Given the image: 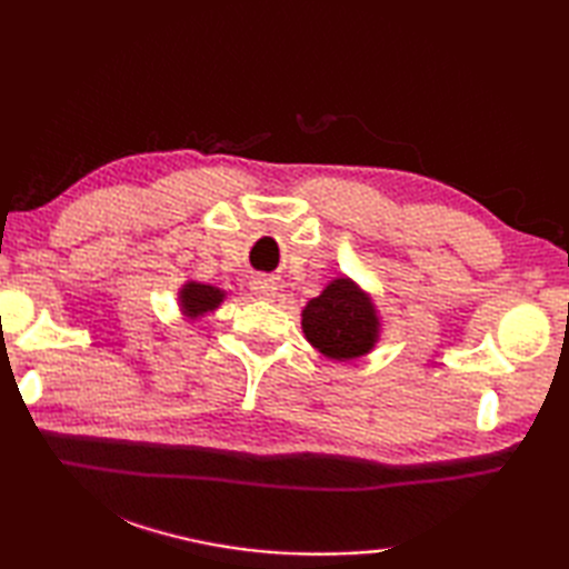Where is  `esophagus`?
<instances>
[{"mask_svg": "<svg viewBox=\"0 0 569 569\" xmlns=\"http://www.w3.org/2000/svg\"><path fill=\"white\" fill-rule=\"evenodd\" d=\"M249 286H251L253 296H257V298H263V300L273 298V296H276V291H278V286H276L273 278H266V276H257Z\"/></svg>", "mask_w": 569, "mask_h": 569, "instance_id": "34e87169", "label": "esophagus"}]
</instances>
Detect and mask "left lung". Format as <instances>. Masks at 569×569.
<instances>
[{
    "label": "left lung",
    "instance_id": "left-lung-1",
    "mask_svg": "<svg viewBox=\"0 0 569 569\" xmlns=\"http://www.w3.org/2000/svg\"><path fill=\"white\" fill-rule=\"evenodd\" d=\"M303 332L325 357L347 361L367 355L377 342L379 318L369 296L342 276L306 306Z\"/></svg>",
    "mask_w": 569,
    "mask_h": 569
}]
</instances>
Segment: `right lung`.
I'll return each instance as SVG.
<instances>
[{"label":"right lung","instance_id":"add662e5","mask_svg":"<svg viewBox=\"0 0 569 569\" xmlns=\"http://www.w3.org/2000/svg\"><path fill=\"white\" fill-rule=\"evenodd\" d=\"M180 308H183L186 316L190 320H196L204 312H212L217 306L224 300V291L214 286H204V283H196L190 281L183 286V291H180Z\"/></svg>","mask_w":569,"mask_h":569}]
</instances>
